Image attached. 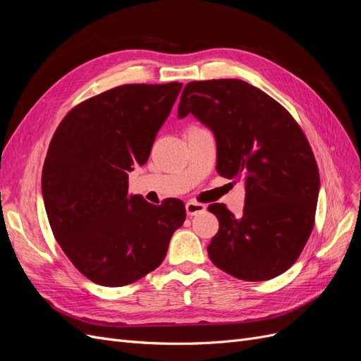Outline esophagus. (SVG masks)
<instances>
[{
	"label": "esophagus",
	"instance_id": "34e87169",
	"mask_svg": "<svg viewBox=\"0 0 361 361\" xmlns=\"http://www.w3.org/2000/svg\"><path fill=\"white\" fill-rule=\"evenodd\" d=\"M185 209H187V214L190 216H194V215L203 214L206 211V204L191 200V202H187V204H185Z\"/></svg>",
	"mask_w": 361,
	"mask_h": 361
}]
</instances>
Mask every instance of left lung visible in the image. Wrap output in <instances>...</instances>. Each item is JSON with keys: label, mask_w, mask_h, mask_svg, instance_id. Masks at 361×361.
<instances>
[{"label": "left lung", "mask_w": 361, "mask_h": 361, "mask_svg": "<svg viewBox=\"0 0 361 361\" xmlns=\"http://www.w3.org/2000/svg\"><path fill=\"white\" fill-rule=\"evenodd\" d=\"M194 114L216 140V171L245 183L235 216L221 203L207 209L220 228L207 245L212 264L245 281L289 269L314 226L319 170L302 129L285 106L241 80L192 81L178 114Z\"/></svg>", "instance_id": "left-lung-1"}]
</instances>
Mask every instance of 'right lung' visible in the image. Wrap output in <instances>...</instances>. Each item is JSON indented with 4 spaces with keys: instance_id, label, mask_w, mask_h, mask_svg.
Returning a JSON list of instances; mask_svg holds the SVG:
<instances>
[{
    "instance_id": "1",
    "label": "right lung",
    "mask_w": 361,
    "mask_h": 361,
    "mask_svg": "<svg viewBox=\"0 0 361 361\" xmlns=\"http://www.w3.org/2000/svg\"><path fill=\"white\" fill-rule=\"evenodd\" d=\"M182 82L125 84L73 106L49 143L42 192L49 226L73 267L118 288L161 265L185 221L180 200L159 206L128 194Z\"/></svg>"
}]
</instances>
